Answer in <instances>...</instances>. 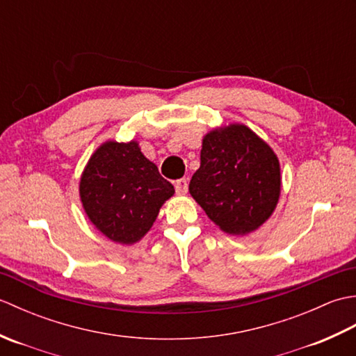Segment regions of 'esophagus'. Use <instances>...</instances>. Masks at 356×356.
Wrapping results in <instances>:
<instances>
[{
  "instance_id": "34e87169",
  "label": "esophagus",
  "mask_w": 356,
  "mask_h": 356,
  "mask_svg": "<svg viewBox=\"0 0 356 356\" xmlns=\"http://www.w3.org/2000/svg\"><path fill=\"white\" fill-rule=\"evenodd\" d=\"M174 188H176V193L177 194H186L188 191V179H179L176 180V184H174Z\"/></svg>"
}]
</instances>
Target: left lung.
Returning <instances> with one entry per match:
<instances>
[{"label":"left lung","mask_w":356,"mask_h":356,"mask_svg":"<svg viewBox=\"0 0 356 356\" xmlns=\"http://www.w3.org/2000/svg\"><path fill=\"white\" fill-rule=\"evenodd\" d=\"M282 190L274 151L246 125L231 124L203 138L194 200L228 234L252 232L274 213Z\"/></svg>","instance_id":"8db88e82"}]
</instances>
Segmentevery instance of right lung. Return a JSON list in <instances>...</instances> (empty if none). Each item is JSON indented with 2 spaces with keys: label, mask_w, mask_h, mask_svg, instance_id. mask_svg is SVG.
Masks as SVG:
<instances>
[{
  "label": "right lung",
  "mask_w": 356,
  "mask_h": 356,
  "mask_svg": "<svg viewBox=\"0 0 356 356\" xmlns=\"http://www.w3.org/2000/svg\"><path fill=\"white\" fill-rule=\"evenodd\" d=\"M172 194L174 186L134 140L102 143L90 157L79 184L90 222L105 237L122 245L145 236Z\"/></svg>",
  "instance_id": "right-lung-1"
}]
</instances>
